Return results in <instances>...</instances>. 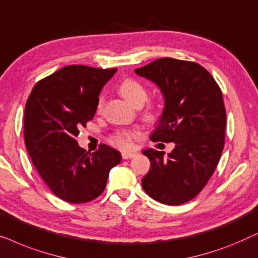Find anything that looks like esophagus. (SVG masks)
I'll use <instances>...</instances> for the list:
<instances>
[{
  "instance_id": "obj_1",
  "label": "esophagus",
  "mask_w": 258,
  "mask_h": 258,
  "mask_svg": "<svg viewBox=\"0 0 258 258\" xmlns=\"http://www.w3.org/2000/svg\"><path fill=\"white\" fill-rule=\"evenodd\" d=\"M137 155L136 152H122L121 153V157L122 159H125V160H127V159H132Z\"/></svg>"
}]
</instances>
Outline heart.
<instances>
[{
    "mask_svg": "<svg viewBox=\"0 0 258 258\" xmlns=\"http://www.w3.org/2000/svg\"><path fill=\"white\" fill-rule=\"evenodd\" d=\"M119 92L126 100H128L131 104L140 106L147 98V89L143 83L134 78H125L120 84H119ZM104 107V98L99 97L97 100L96 108L97 112H100ZM159 104L157 100L150 99L144 104L143 114L147 120H154L158 115ZM134 134L130 131H119V132L112 134L110 137V143L114 146L120 148H130L132 146Z\"/></svg>",
    "mask_w": 258,
    "mask_h": 258,
    "instance_id": "heart-1",
    "label": "heart"
}]
</instances>
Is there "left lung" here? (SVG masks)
<instances>
[{"instance_id": "obj_1", "label": "left lung", "mask_w": 258, "mask_h": 258, "mask_svg": "<svg viewBox=\"0 0 258 258\" xmlns=\"http://www.w3.org/2000/svg\"><path fill=\"white\" fill-rule=\"evenodd\" d=\"M136 74L154 82L165 97V108L151 140L174 143L165 152L143 153L151 169L141 184L152 199L169 206L190 201L203 189L224 147L226 107L213 76L194 61L160 58Z\"/></svg>"}]
</instances>
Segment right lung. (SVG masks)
Returning <instances> with one entry per match:
<instances>
[{
  "label": "right lung",
  "instance_id": "1",
  "mask_svg": "<svg viewBox=\"0 0 258 258\" xmlns=\"http://www.w3.org/2000/svg\"><path fill=\"white\" fill-rule=\"evenodd\" d=\"M117 69L69 65L34 86L24 110V141L36 170L61 200L85 203L106 187L108 173L120 153L100 144L93 153L76 137L96 113L103 86Z\"/></svg>",
  "mask_w": 258,
  "mask_h": 258
}]
</instances>
